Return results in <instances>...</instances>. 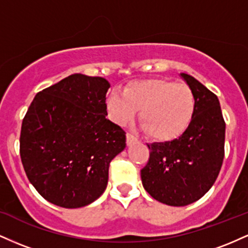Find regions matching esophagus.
Wrapping results in <instances>:
<instances>
[{
	"instance_id": "esophagus-1",
	"label": "esophagus",
	"mask_w": 248,
	"mask_h": 248,
	"mask_svg": "<svg viewBox=\"0 0 248 248\" xmlns=\"http://www.w3.org/2000/svg\"><path fill=\"white\" fill-rule=\"evenodd\" d=\"M126 138H127V146H132L134 142L138 141V138H135L132 133H127Z\"/></svg>"
}]
</instances>
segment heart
I'll list each match as a JSON object with an SVG mask.
<instances>
[{
	"label": "heart",
	"instance_id": "heart-1",
	"mask_svg": "<svg viewBox=\"0 0 248 248\" xmlns=\"http://www.w3.org/2000/svg\"><path fill=\"white\" fill-rule=\"evenodd\" d=\"M109 119L126 126L140 109V122L147 134L156 140L178 138L192 121L195 95L186 84L168 79H144L129 82L124 94L112 91L106 98Z\"/></svg>",
	"mask_w": 248,
	"mask_h": 248
}]
</instances>
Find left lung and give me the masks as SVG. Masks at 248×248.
<instances>
[{
	"label": "left lung",
	"mask_w": 248,
	"mask_h": 248,
	"mask_svg": "<svg viewBox=\"0 0 248 248\" xmlns=\"http://www.w3.org/2000/svg\"><path fill=\"white\" fill-rule=\"evenodd\" d=\"M181 77L195 95L192 121L178 139L147 144L149 160L141 170L146 191L171 206L203 197L215 184L225 154V121L217 95L192 76Z\"/></svg>",
	"instance_id": "8db88e82"
}]
</instances>
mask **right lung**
<instances>
[{
    "instance_id": "add662e5",
    "label": "right lung",
    "mask_w": 248,
    "mask_h": 248,
    "mask_svg": "<svg viewBox=\"0 0 248 248\" xmlns=\"http://www.w3.org/2000/svg\"><path fill=\"white\" fill-rule=\"evenodd\" d=\"M109 82L76 73L36 94L22 122L19 154L30 183L55 205L77 209L104 193L126 133L106 119Z\"/></svg>"
}]
</instances>
